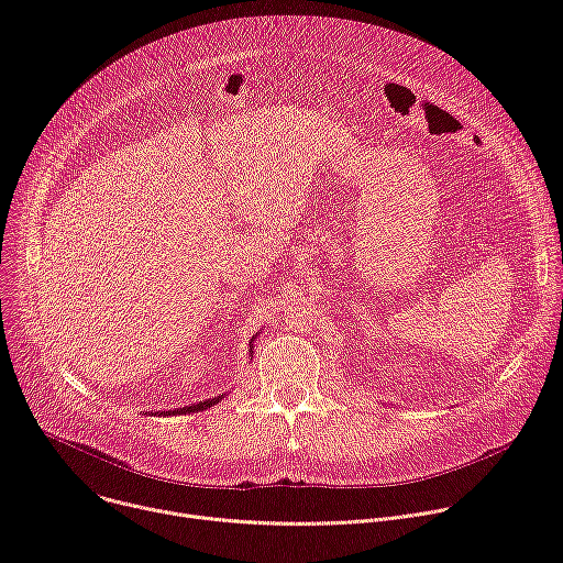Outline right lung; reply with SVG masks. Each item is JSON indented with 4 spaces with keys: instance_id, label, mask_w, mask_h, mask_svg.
Returning <instances> with one entry per match:
<instances>
[{
    "instance_id": "1",
    "label": "right lung",
    "mask_w": 563,
    "mask_h": 563,
    "mask_svg": "<svg viewBox=\"0 0 563 563\" xmlns=\"http://www.w3.org/2000/svg\"><path fill=\"white\" fill-rule=\"evenodd\" d=\"M220 398H222V396H216V398H209V400H200V404H194V406H187V408H180V410H172V412H167V415H189V412H202V410H207V408L216 406Z\"/></svg>"
}]
</instances>
